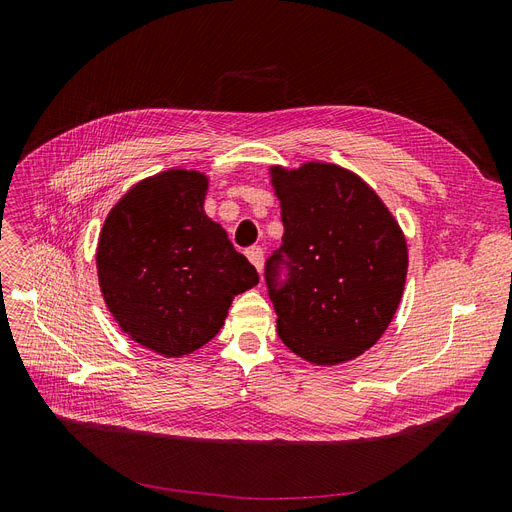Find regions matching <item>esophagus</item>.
Returning <instances> with one entry per match:
<instances>
[{
  "mask_svg": "<svg viewBox=\"0 0 512 512\" xmlns=\"http://www.w3.org/2000/svg\"><path fill=\"white\" fill-rule=\"evenodd\" d=\"M247 258H250L252 265L256 267V271H262V265H265V252H262V247H250L247 250Z\"/></svg>",
  "mask_w": 512,
  "mask_h": 512,
  "instance_id": "esophagus-1",
  "label": "esophagus"
}]
</instances>
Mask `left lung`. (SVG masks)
Returning a JSON list of instances; mask_svg holds the SVG:
<instances>
[{
    "label": "left lung",
    "instance_id": "left-lung-1",
    "mask_svg": "<svg viewBox=\"0 0 512 512\" xmlns=\"http://www.w3.org/2000/svg\"><path fill=\"white\" fill-rule=\"evenodd\" d=\"M282 247L267 260L277 335L301 359L331 367L374 346L389 327L408 275V243L374 188L331 162L271 166ZM289 265L282 283L276 269Z\"/></svg>",
    "mask_w": 512,
    "mask_h": 512
}]
</instances>
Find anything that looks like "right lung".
<instances>
[{
    "instance_id": "right-lung-1",
    "label": "right lung",
    "mask_w": 512,
    "mask_h": 512,
    "mask_svg": "<svg viewBox=\"0 0 512 512\" xmlns=\"http://www.w3.org/2000/svg\"><path fill=\"white\" fill-rule=\"evenodd\" d=\"M209 177L168 168L119 198L96 250L100 292L132 342L166 359L192 354L218 335L256 269L205 213Z\"/></svg>"
}]
</instances>
